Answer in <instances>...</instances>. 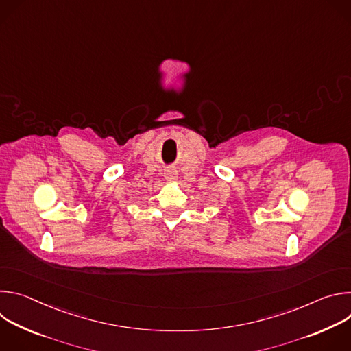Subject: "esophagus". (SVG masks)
<instances>
[{
  "instance_id": "1",
  "label": "esophagus",
  "mask_w": 351,
  "mask_h": 351,
  "mask_svg": "<svg viewBox=\"0 0 351 351\" xmlns=\"http://www.w3.org/2000/svg\"><path fill=\"white\" fill-rule=\"evenodd\" d=\"M164 176H165L167 180H175L176 176H178V172H176L173 168H168V169L165 171Z\"/></svg>"
}]
</instances>
